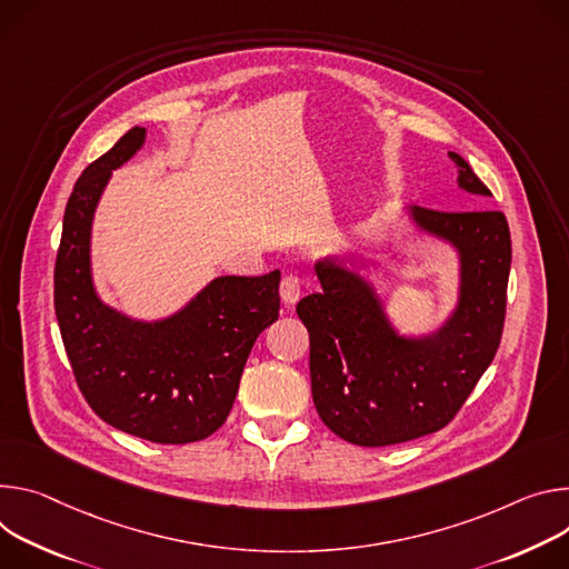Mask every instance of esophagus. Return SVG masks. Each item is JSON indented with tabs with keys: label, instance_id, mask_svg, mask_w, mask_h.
<instances>
[{
	"label": "esophagus",
	"instance_id": "34e87169",
	"mask_svg": "<svg viewBox=\"0 0 569 569\" xmlns=\"http://www.w3.org/2000/svg\"><path fill=\"white\" fill-rule=\"evenodd\" d=\"M280 296H282L284 305H293L302 296V278L296 273L284 276L280 282Z\"/></svg>",
	"mask_w": 569,
	"mask_h": 569
}]
</instances>
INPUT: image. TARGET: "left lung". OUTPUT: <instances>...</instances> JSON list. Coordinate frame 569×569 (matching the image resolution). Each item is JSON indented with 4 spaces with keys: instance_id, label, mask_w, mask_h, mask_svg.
<instances>
[{
    "instance_id": "8db88e82",
    "label": "left lung",
    "mask_w": 569,
    "mask_h": 569,
    "mask_svg": "<svg viewBox=\"0 0 569 569\" xmlns=\"http://www.w3.org/2000/svg\"><path fill=\"white\" fill-rule=\"evenodd\" d=\"M450 158L459 187L490 197L459 153ZM413 219L461 252L459 309L433 337H398L370 287L335 260L317 264L323 291L296 305L309 332L313 405L337 436L361 448L443 429L490 366L507 317L511 232L503 212L413 208Z\"/></svg>"
}]
</instances>
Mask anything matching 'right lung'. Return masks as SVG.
I'll use <instances>...</instances> for the list:
<instances>
[{
	"mask_svg": "<svg viewBox=\"0 0 569 569\" xmlns=\"http://www.w3.org/2000/svg\"><path fill=\"white\" fill-rule=\"evenodd\" d=\"M142 142L144 129H131L77 180L62 219L53 307L92 411L131 436L184 446L226 422L252 343L278 321L280 271L217 278L160 323H138L106 307L90 278L92 214L110 171Z\"/></svg>",
	"mask_w": 569,
	"mask_h": 569,
	"instance_id": "1",
	"label": "right lung"
}]
</instances>
